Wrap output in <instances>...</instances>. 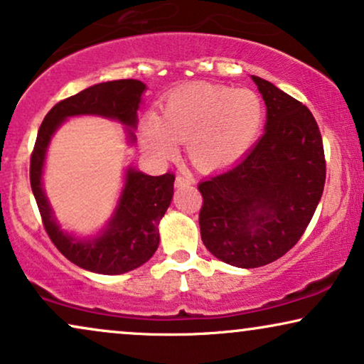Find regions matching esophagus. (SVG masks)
<instances>
[{"label":"esophagus","mask_w":364,"mask_h":364,"mask_svg":"<svg viewBox=\"0 0 364 364\" xmlns=\"http://www.w3.org/2000/svg\"><path fill=\"white\" fill-rule=\"evenodd\" d=\"M192 183H193L192 177H186V176L176 177V187H187V186H192Z\"/></svg>","instance_id":"1"}]
</instances>
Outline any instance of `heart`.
<instances>
[{
  "mask_svg": "<svg viewBox=\"0 0 364 364\" xmlns=\"http://www.w3.org/2000/svg\"><path fill=\"white\" fill-rule=\"evenodd\" d=\"M262 122V100L252 90L191 83L173 90L159 117L144 120L140 140L160 159L176 152L177 141L187 140L191 162L200 171H215L247 152Z\"/></svg>",
  "mask_w": 364,
  "mask_h": 364,
  "instance_id": "heart-1",
  "label": "heart"
}]
</instances>
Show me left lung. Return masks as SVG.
Segmentation results:
<instances>
[{
    "label": "left lung",
    "instance_id": "left-lung-1",
    "mask_svg": "<svg viewBox=\"0 0 364 364\" xmlns=\"http://www.w3.org/2000/svg\"><path fill=\"white\" fill-rule=\"evenodd\" d=\"M266 102V130L247 155L199 183L202 242L235 267H261L296 245L326 181L323 139L309 108L252 77Z\"/></svg>",
    "mask_w": 364,
    "mask_h": 364
}]
</instances>
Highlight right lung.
<instances>
[{
  "instance_id": "right-lung-1",
  "label": "right lung",
  "mask_w": 364,
  "mask_h": 364,
  "mask_svg": "<svg viewBox=\"0 0 364 364\" xmlns=\"http://www.w3.org/2000/svg\"><path fill=\"white\" fill-rule=\"evenodd\" d=\"M145 85L139 80H113L85 88L77 95L65 98L46 113L40 125L30 160V182L45 230L55 247L78 267L98 274H124L147 262L159 247V223L171 205L173 173L152 177L129 168L115 214L107 229L93 239H77L60 229L46 199L41 173L45 155L56 129L75 115H100L119 120L129 130L134 141L136 110Z\"/></svg>"
}]
</instances>
